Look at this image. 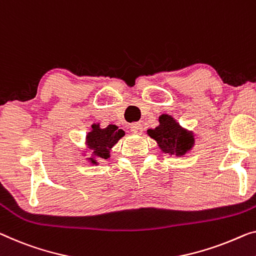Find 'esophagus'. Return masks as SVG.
Segmentation results:
<instances>
[{
    "label": "esophagus",
    "mask_w": 256,
    "mask_h": 256,
    "mask_svg": "<svg viewBox=\"0 0 256 256\" xmlns=\"http://www.w3.org/2000/svg\"><path fill=\"white\" fill-rule=\"evenodd\" d=\"M131 132L133 133V134L140 136L141 133H142V125H141L140 123L132 124V125H131Z\"/></svg>",
    "instance_id": "obj_1"
}]
</instances>
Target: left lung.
Listing matches in <instances>:
<instances>
[{"label":"left lung","instance_id":"left-lung-1","mask_svg":"<svg viewBox=\"0 0 256 256\" xmlns=\"http://www.w3.org/2000/svg\"><path fill=\"white\" fill-rule=\"evenodd\" d=\"M158 126L147 130V134L158 142L163 152L174 156H184L192 150L196 144L194 133L182 128L171 115L163 114L158 117Z\"/></svg>","mask_w":256,"mask_h":256}]
</instances>
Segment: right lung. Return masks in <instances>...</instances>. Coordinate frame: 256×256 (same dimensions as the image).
I'll return each mask as SVG.
<instances>
[{"instance_id":"obj_1","label":"right lung","mask_w":256,"mask_h":256,"mask_svg":"<svg viewBox=\"0 0 256 256\" xmlns=\"http://www.w3.org/2000/svg\"><path fill=\"white\" fill-rule=\"evenodd\" d=\"M125 132L118 128L114 124L108 125L106 128H101L100 123L92 124V130L86 134V148L82 154L84 156L87 152H90V158H86L90 164H98V160H108L110 158V150L118 142V140L123 138Z\"/></svg>"}]
</instances>
